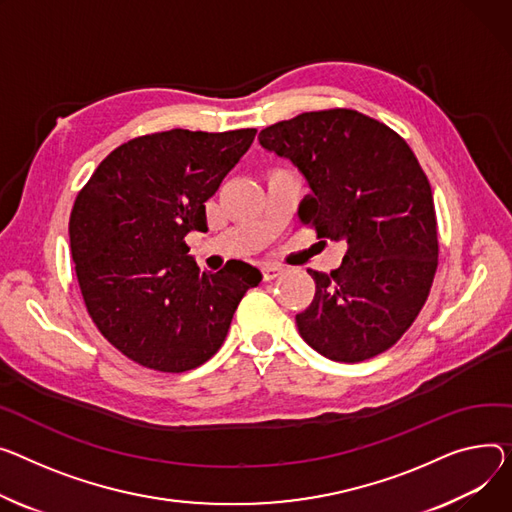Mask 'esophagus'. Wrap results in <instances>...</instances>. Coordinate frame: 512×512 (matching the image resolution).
<instances>
[{
  "mask_svg": "<svg viewBox=\"0 0 512 512\" xmlns=\"http://www.w3.org/2000/svg\"><path fill=\"white\" fill-rule=\"evenodd\" d=\"M282 271L284 269L280 265H263L261 267V276H263L265 282H269V280H276L282 274Z\"/></svg>",
  "mask_w": 512,
  "mask_h": 512,
  "instance_id": "1",
  "label": "esophagus"
}]
</instances>
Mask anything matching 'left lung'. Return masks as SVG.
Masks as SVG:
<instances>
[{
  "label": "left lung",
  "instance_id": "obj_1",
  "mask_svg": "<svg viewBox=\"0 0 512 512\" xmlns=\"http://www.w3.org/2000/svg\"><path fill=\"white\" fill-rule=\"evenodd\" d=\"M259 144L309 183L300 222L348 243L331 274L309 269L315 298L296 315L302 339L335 362L383 354L416 321L438 265L434 199L416 154L391 127L352 109L269 125Z\"/></svg>",
  "mask_w": 512,
  "mask_h": 512
}]
</instances>
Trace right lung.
I'll use <instances>...</instances> for the list:
<instances>
[{"label":"right lung","instance_id":"right-lung-1","mask_svg":"<svg viewBox=\"0 0 512 512\" xmlns=\"http://www.w3.org/2000/svg\"><path fill=\"white\" fill-rule=\"evenodd\" d=\"M257 129H170L115 148L78 193L70 245L86 309L129 360L160 372L208 362L259 269L201 271L185 236L208 230L206 203Z\"/></svg>","mask_w":512,"mask_h":512}]
</instances>
